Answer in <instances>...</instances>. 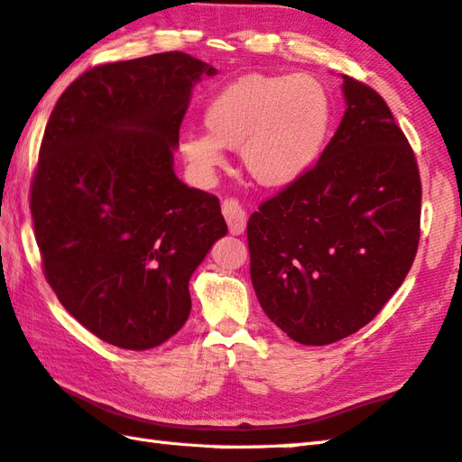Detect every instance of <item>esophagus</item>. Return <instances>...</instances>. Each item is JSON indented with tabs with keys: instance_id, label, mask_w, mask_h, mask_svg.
Listing matches in <instances>:
<instances>
[{
	"instance_id": "1",
	"label": "esophagus",
	"mask_w": 462,
	"mask_h": 462,
	"mask_svg": "<svg viewBox=\"0 0 462 462\" xmlns=\"http://www.w3.org/2000/svg\"><path fill=\"white\" fill-rule=\"evenodd\" d=\"M223 217L226 221V226H229V233H233V236H241V233L245 231L247 217H245V210L241 208L237 200L229 199L223 202Z\"/></svg>"
}]
</instances>
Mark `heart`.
Wrapping results in <instances>:
<instances>
[{
	"instance_id": "1",
	"label": "heart",
	"mask_w": 462,
	"mask_h": 462,
	"mask_svg": "<svg viewBox=\"0 0 462 462\" xmlns=\"http://www.w3.org/2000/svg\"><path fill=\"white\" fill-rule=\"evenodd\" d=\"M205 127L180 137L178 150L200 182L225 166V148L239 150L252 180L265 189L296 182L325 148L333 103L310 75L249 72L225 85L205 107Z\"/></svg>"
}]
</instances>
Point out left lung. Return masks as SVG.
Here are the masks:
<instances>
[{"label":"left lung","instance_id":"8db88e82","mask_svg":"<svg viewBox=\"0 0 462 462\" xmlns=\"http://www.w3.org/2000/svg\"><path fill=\"white\" fill-rule=\"evenodd\" d=\"M345 116L317 166L249 217L252 284L296 343L357 333L395 294L420 239L418 164L387 103L343 75Z\"/></svg>","mask_w":462,"mask_h":462}]
</instances>
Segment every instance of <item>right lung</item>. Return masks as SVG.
<instances>
[{
    "label": "right lung",
    "instance_id": "1",
    "mask_svg": "<svg viewBox=\"0 0 462 462\" xmlns=\"http://www.w3.org/2000/svg\"><path fill=\"white\" fill-rule=\"evenodd\" d=\"M215 75L184 52L101 64L46 124L30 197L46 280L121 349H152L184 327L190 276L226 236L218 199L174 172L192 88Z\"/></svg>",
    "mask_w": 462,
    "mask_h": 462
}]
</instances>
